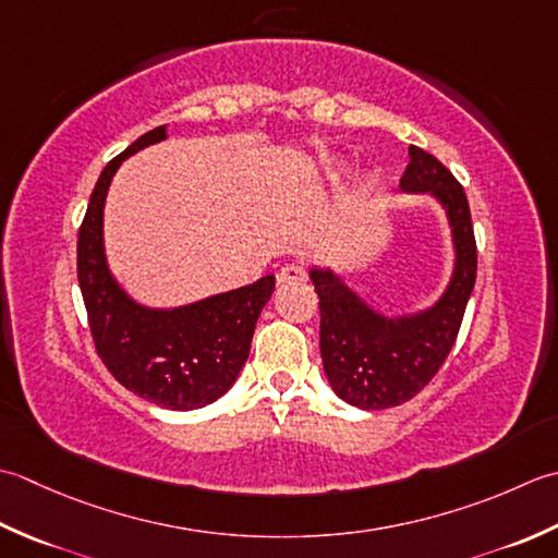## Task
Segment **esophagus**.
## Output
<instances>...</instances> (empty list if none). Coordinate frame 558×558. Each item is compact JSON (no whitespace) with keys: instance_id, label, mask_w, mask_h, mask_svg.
I'll return each mask as SVG.
<instances>
[{"instance_id":"34e87169","label":"esophagus","mask_w":558,"mask_h":558,"mask_svg":"<svg viewBox=\"0 0 558 558\" xmlns=\"http://www.w3.org/2000/svg\"><path fill=\"white\" fill-rule=\"evenodd\" d=\"M277 281L281 283V287H287V283L305 281V269L299 267V265H283V267L277 271Z\"/></svg>"}]
</instances>
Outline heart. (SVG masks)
Here are the masks:
<instances>
[{
	"instance_id": "b5f03b06",
	"label": "heart",
	"mask_w": 558,
	"mask_h": 558,
	"mask_svg": "<svg viewBox=\"0 0 558 558\" xmlns=\"http://www.w3.org/2000/svg\"><path fill=\"white\" fill-rule=\"evenodd\" d=\"M325 168L327 170H335V168H339V166H342V158H339V156H329V158H325Z\"/></svg>"
}]
</instances>
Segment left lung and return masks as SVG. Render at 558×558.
I'll list each match as a JSON object with an SVG mask.
<instances>
[{"instance_id":"1","label":"left lung","mask_w":558,"mask_h":558,"mask_svg":"<svg viewBox=\"0 0 558 558\" xmlns=\"http://www.w3.org/2000/svg\"><path fill=\"white\" fill-rule=\"evenodd\" d=\"M400 187L426 195L446 214L452 245L448 283L428 305L402 313L375 308L335 267L313 263L320 299V356L329 388L359 409L397 407L424 390L460 332L476 279V245L464 190L438 158L409 146Z\"/></svg>"}]
</instances>
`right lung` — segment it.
<instances>
[{
    "label": "right lung",
    "instance_id": "obj_1",
    "mask_svg": "<svg viewBox=\"0 0 558 558\" xmlns=\"http://www.w3.org/2000/svg\"><path fill=\"white\" fill-rule=\"evenodd\" d=\"M168 140V130L142 134L104 168L90 195L76 245V275L98 356L124 388L173 412L219 400L241 375L257 317L275 293V277L183 305H146L112 275L106 253V199L120 166Z\"/></svg>",
    "mask_w": 558,
    "mask_h": 558
}]
</instances>
